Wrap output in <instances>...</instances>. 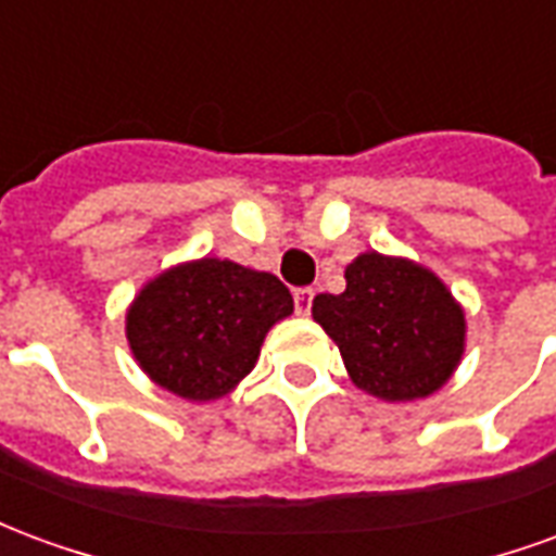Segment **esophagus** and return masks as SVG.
Listing matches in <instances>:
<instances>
[{
  "label": "esophagus",
  "mask_w": 556,
  "mask_h": 556,
  "mask_svg": "<svg viewBox=\"0 0 556 556\" xmlns=\"http://www.w3.org/2000/svg\"><path fill=\"white\" fill-rule=\"evenodd\" d=\"M313 298H315L313 289L294 291V309H298V315H309V309H313Z\"/></svg>",
  "instance_id": "1"
}]
</instances>
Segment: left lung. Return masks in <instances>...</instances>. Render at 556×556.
<instances>
[{"label":"left lung","mask_w":556,"mask_h":556,"mask_svg":"<svg viewBox=\"0 0 556 556\" xmlns=\"http://www.w3.org/2000/svg\"><path fill=\"white\" fill-rule=\"evenodd\" d=\"M313 318L351 381L387 402L431 396L465 354V309L429 267L396 255H357L345 291L318 294Z\"/></svg>","instance_id":"1"}]
</instances>
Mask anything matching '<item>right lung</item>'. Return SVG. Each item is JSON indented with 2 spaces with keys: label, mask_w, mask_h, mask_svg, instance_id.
<instances>
[{
  "label": "right lung",
  "mask_w": 556,
  "mask_h": 556,
  "mask_svg": "<svg viewBox=\"0 0 556 556\" xmlns=\"http://www.w3.org/2000/svg\"><path fill=\"white\" fill-rule=\"evenodd\" d=\"M291 313L294 301L274 274L199 258L142 286L127 309V342L154 384L211 402L253 372L267 330Z\"/></svg>",
  "instance_id": "obj_1"
}]
</instances>
